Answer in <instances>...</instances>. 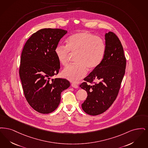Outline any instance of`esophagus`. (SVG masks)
Wrapping results in <instances>:
<instances>
[{
  "instance_id": "esophagus-1",
  "label": "esophagus",
  "mask_w": 148,
  "mask_h": 148,
  "mask_svg": "<svg viewBox=\"0 0 148 148\" xmlns=\"http://www.w3.org/2000/svg\"><path fill=\"white\" fill-rule=\"evenodd\" d=\"M71 86L75 88H78V86L76 84H71Z\"/></svg>"
}]
</instances>
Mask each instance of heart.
Returning <instances> with one entry per match:
<instances>
[{
    "label": "heart",
    "instance_id": "heart-1",
    "mask_svg": "<svg viewBox=\"0 0 148 148\" xmlns=\"http://www.w3.org/2000/svg\"><path fill=\"white\" fill-rule=\"evenodd\" d=\"M106 45L103 40L88 32H79L71 35L67 45L58 44L55 53L59 62L64 66L68 64L71 54L76 55L77 64L64 68L62 76L71 82L77 83L87 74V67L94 69L103 60Z\"/></svg>",
    "mask_w": 148,
    "mask_h": 148
}]
</instances>
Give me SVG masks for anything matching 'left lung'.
<instances>
[{
    "label": "left lung",
    "instance_id": "1",
    "mask_svg": "<svg viewBox=\"0 0 148 148\" xmlns=\"http://www.w3.org/2000/svg\"><path fill=\"white\" fill-rule=\"evenodd\" d=\"M105 40L106 51L102 62L84 78L90 83L95 79L99 82L90 85L86 82L79 86L88 95L82 108L91 116L102 114L111 106L118 94L125 73L126 59L119 39L109 32L106 33Z\"/></svg>",
    "mask_w": 148,
    "mask_h": 148
}]
</instances>
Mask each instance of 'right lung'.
Wrapping results in <instances>:
<instances>
[{"instance_id": "right-lung-1", "label": "right lung", "mask_w": 148, "mask_h": 148, "mask_svg": "<svg viewBox=\"0 0 148 148\" xmlns=\"http://www.w3.org/2000/svg\"><path fill=\"white\" fill-rule=\"evenodd\" d=\"M67 32L60 29H42L33 34L21 53L19 75L26 101L42 114L51 113L61 101V93L70 84L56 75L60 64L55 49Z\"/></svg>"}]
</instances>
